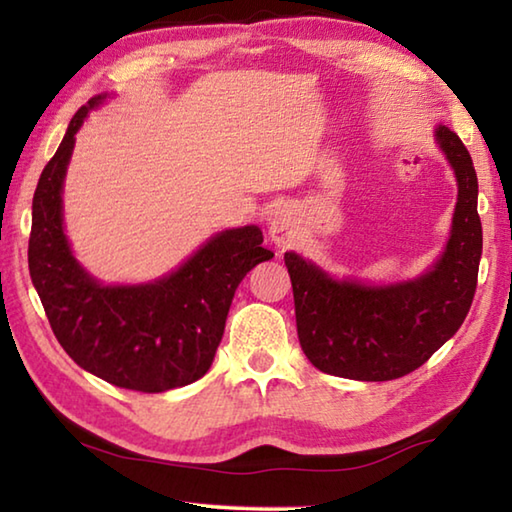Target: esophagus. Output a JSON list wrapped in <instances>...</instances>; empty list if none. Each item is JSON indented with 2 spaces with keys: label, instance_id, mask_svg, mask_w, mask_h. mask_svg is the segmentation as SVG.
I'll use <instances>...</instances> for the list:
<instances>
[{
  "label": "esophagus",
  "instance_id": "esophagus-1",
  "mask_svg": "<svg viewBox=\"0 0 512 512\" xmlns=\"http://www.w3.org/2000/svg\"><path fill=\"white\" fill-rule=\"evenodd\" d=\"M268 235L275 246H287L293 237V216L287 205H275L268 212Z\"/></svg>",
  "mask_w": 512,
  "mask_h": 512
}]
</instances>
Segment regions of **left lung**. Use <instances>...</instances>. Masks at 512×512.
<instances>
[{
	"label": "left lung",
	"mask_w": 512,
	"mask_h": 512,
	"mask_svg": "<svg viewBox=\"0 0 512 512\" xmlns=\"http://www.w3.org/2000/svg\"><path fill=\"white\" fill-rule=\"evenodd\" d=\"M436 142L456 173L458 201L445 253L429 273L368 287L334 280L300 255L284 253L302 352L327 375L359 381L409 375L452 339L470 311L483 248L479 183L461 137L438 126Z\"/></svg>",
	"instance_id": "left-lung-1"
}]
</instances>
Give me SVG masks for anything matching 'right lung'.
Listing matches in <instances>:
<instances>
[{"mask_svg":"<svg viewBox=\"0 0 512 512\" xmlns=\"http://www.w3.org/2000/svg\"><path fill=\"white\" fill-rule=\"evenodd\" d=\"M94 97L67 126L33 194L29 273L58 343L112 386L164 393L201 379L219 348L239 282L271 259L257 225L225 230L149 284L103 287L76 262L63 230V180Z\"/></svg>","mask_w":512,"mask_h":512,"instance_id":"1","label":"right lung"}]
</instances>
